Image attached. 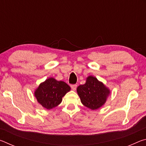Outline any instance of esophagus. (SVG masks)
I'll return each mask as SVG.
<instances>
[{
    "instance_id": "obj_1",
    "label": "esophagus",
    "mask_w": 146,
    "mask_h": 146,
    "mask_svg": "<svg viewBox=\"0 0 146 146\" xmlns=\"http://www.w3.org/2000/svg\"><path fill=\"white\" fill-rule=\"evenodd\" d=\"M76 87H77V85L76 84H71V88L73 90H75L76 89Z\"/></svg>"
}]
</instances>
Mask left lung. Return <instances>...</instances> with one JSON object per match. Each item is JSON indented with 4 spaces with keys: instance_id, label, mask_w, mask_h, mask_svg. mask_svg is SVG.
I'll return each instance as SVG.
<instances>
[{
    "instance_id": "1",
    "label": "left lung",
    "mask_w": 146,
    "mask_h": 146,
    "mask_svg": "<svg viewBox=\"0 0 146 146\" xmlns=\"http://www.w3.org/2000/svg\"><path fill=\"white\" fill-rule=\"evenodd\" d=\"M76 91L83 105L92 110L104 105L110 94L108 89L92 76H88L86 82L79 86Z\"/></svg>"
}]
</instances>
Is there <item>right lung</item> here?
Instances as JSON below:
<instances>
[{"instance_id": "obj_1", "label": "right lung", "mask_w": 146, "mask_h": 146, "mask_svg": "<svg viewBox=\"0 0 146 146\" xmlns=\"http://www.w3.org/2000/svg\"><path fill=\"white\" fill-rule=\"evenodd\" d=\"M70 90L66 82L49 78L39 85L35 96L44 108L51 110L60 104L62 98Z\"/></svg>"}]
</instances>
